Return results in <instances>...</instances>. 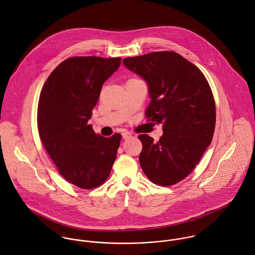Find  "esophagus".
<instances>
[{
    "label": "esophagus",
    "mask_w": 255,
    "mask_h": 255,
    "mask_svg": "<svg viewBox=\"0 0 255 255\" xmlns=\"http://www.w3.org/2000/svg\"><path fill=\"white\" fill-rule=\"evenodd\" d=\"M130 136H131V133H130V132H128V131L123 132V138H124V139H128Z\"/></svg>",
    "instance_id": "34e87169"
}]
</instances>
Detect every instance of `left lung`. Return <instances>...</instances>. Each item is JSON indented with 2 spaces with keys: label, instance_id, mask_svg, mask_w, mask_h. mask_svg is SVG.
Listing matches in <instances>:
<instances>
[{
  "label": "left lung",
  "instance_id": "8db88e82",
  "mask_svg": "<svg viewBox=\"0 0 255 255\" xmlns=\"http://www.w3.org/2000/svg\"><path fill=\"white\" fill-rule=\"evenodd\" d=\"M124 65L148 83L147 121L163 124L157 142L138 135L142 171L155 184H176L193 171L212 141L216 106L211 87L195 65L173 51L126 58Z\"/></svg>",
  "mask_w": 255,
  "mask_h": 255
}]
</instances>
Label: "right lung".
<instances>
[{"mask_svg": "<svg viewBox=\"0 0 255 255\" xmlns=\"http://www.w3.org/2000/svg\"><path fill=\"white\" fill-rule=\"evenodd\" d=\"M122 58L72 57L48 76L38 102L37 127L44 148L68 182L82 189L108 179L122 135L94 132L88 120L103 83Z\"/></svg>", "mask_w": 255, "mask_h": 255, "instance_id": "1", "label": "right lung"}]
</instances>
